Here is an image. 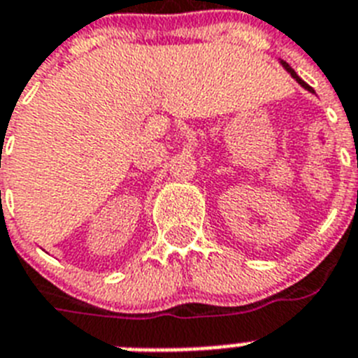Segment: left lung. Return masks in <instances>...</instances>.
Segmentation results:
<instances>
[{
    "label": "left lung",
    "mask_w": 358,
    "mask_h": 358,
    "mask_svg": "<svg viewBox=\"0 0 358 358\" xmlns=\"http://www.w3.org/2000/svg\"><path fill=\"white\" fill-rule=\"evenodd\" d=\"M283 66H285V69H287V71H289V73H290V75H292V77H294V78H296V80H298V83H300V84H301V86H303V88H305V90H309V92H315V90L310 88L309 84H307V83H303V80H301V78H300V77H298V75H296V71H294V69H292V68H290L289 64H287V62H283Z\"/></svg>",
    "instance_id": "obj_1"
}]
</instances>
